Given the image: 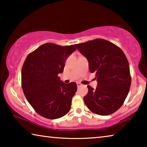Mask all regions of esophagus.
<instances>
[{
	"label": "esophagus",
	"mask_w": 147,
	"mask_h": 147,
	"mask_svg": "<svg viewBox=\"0 0 147 147\" xmlns=\"http://www.w3.org/2000/svg\"><path fill=\"white\" fill-rule=\"evenodd\" d=\"M82 86V84L79 83V82H77V87H78V88H80V87Z\"/></svg>",
	"instance_id": "obj_1"
}]
</instances>
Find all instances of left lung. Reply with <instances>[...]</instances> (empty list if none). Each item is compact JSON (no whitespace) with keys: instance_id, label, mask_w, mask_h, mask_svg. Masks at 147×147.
<instances>
[{"instance_id":"1","label":"left lung","mask_w":147,"mask_h":147,"mask_svg":"<svg viewBox=\"0 0 147 147\" xmlns=\"http://www.w3.org/2000/svg\"><path fill=\"white\" fill-rule=\"evenodd\" d=\"M89 61L91 73L98 82L95 89L88 86L84 102L92 112L108 115L121 108L131 86L128 61L118 46L103 39L74 45Z\"/></svg>"}]
</instances>
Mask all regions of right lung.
<instances>
[{
	"label": "right lung",
	"instance_id": "1",
	"mask_svg": "<svg viewBox=\"0 0 147 147\" xmlns=\"http://www.w3.org/2000/svg\"><path fill=\"white\" fill-rule=\"evenodd\" d=\"M75 50L73 45L45 43L30 53L24 62L21 71L23 93L34 110L45 118H60L71 109L76 83L65 84L58 75Z\"/></svg>",
	"mask_w": 147,
	"mask_h": 147
}]
</instances>
